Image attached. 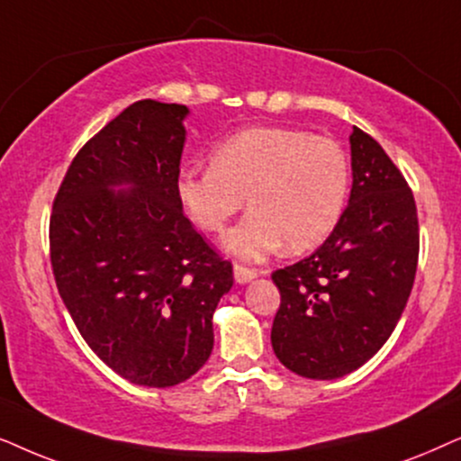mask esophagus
I'll return each mask as SVG.
<instances>
[{
    "label": "esophagus",
    "instance_id": "obj_1",
    "mask_svg": "<svg viewBox=\"0 0 461 461\" xmlns=\"http://www.w3.org/2000/svg\"><path fill=\"white\" fill-rule=\"evenodd\" d=\"M257 269H249V267H242V266H234V278H236V282L238 285H247V282H250V280H255L257 278Z\"/></svg>",
    "mask_w": 461,
    "mask_h": 461
}]
</instances>
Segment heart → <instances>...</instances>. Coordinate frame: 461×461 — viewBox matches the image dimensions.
Instances as JSON below:
<instances>
[{
    "instance_id": "b5f03b06",
    "label": "heart",
    "mask_w": 461,
    "mask_h": 461,
    "mask_svg": "<svg viewBox=\"0 0 461 461\" xmlns=\"http://www.w3.org/2000/svg\"><path fill=\"white\" fill-rule=\"evenodd\" d=\"M349 195V159L333 139L285 126L231 134L211 153V168L183 170L176 198L194 225L221 234L244 206L250 212L223 249L261 261L286 244L291 253L321 247L339 225Z\"/></svg>"
}]
</instances>
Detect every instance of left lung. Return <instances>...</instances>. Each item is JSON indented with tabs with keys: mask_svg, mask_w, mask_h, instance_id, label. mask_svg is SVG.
<instances>
[{
	"mask_svg": "<svg viewBox=\"0 0 461 461\" xmlns=\"http://www.w3.org/2000/svg\"><path fill=\"white\" fill-rule=\"evenodd\" d=\"M352 192L337 230L308 259L272 274L280 291L272 348L288 371L337 379L373 358L413 288L420 225L413 194L369 134H349Z\"/></svg>",
	"mask_w": 461,
	"mask_h": 461,
	"instance_id": "1",
	"label": "left lung"
}]
</instances>
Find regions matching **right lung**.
<instances>
[{"label": "right lung", "mask_w": 461, "mask_h": 461, "mask_svg": "<svg viewBox=\"0 0 461 461\" xmlns=\"http://www.w3.org/2000/svg\"><path fill=\"white\" fill-rule=\"evenodd\" d=\"M185 105L139 101L86 143L50 217L60 299L92 352L131 384L170 388L212 352L231 263L176 198Z\"/></svg>", "instance_id": "add662e5"}]
</instances>
